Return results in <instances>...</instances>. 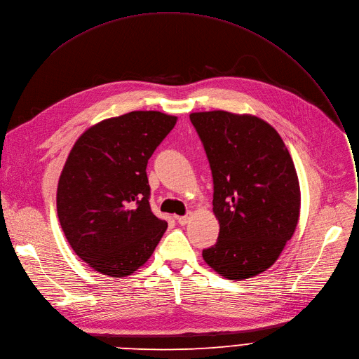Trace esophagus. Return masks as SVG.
<instances>
[{
	"label": "esophagus",
	"instance_id": "esophagus-1",
	"mask_svg": "<svg viewBox=\"0 0 359 359\" xmlns=\"http://www.w3.org/2000/svg\"><path fill=\"white\" fill-rule=\"evenodd\" d=\"M176 219H177L179 224H186V223L190 220V215H186V216H177Z\"/></svg>",
	"mask_w": 359,
	"mask_h": 359
}]
</instances>
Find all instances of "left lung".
Instances as JSON below:
<instances>
[{"instance_id": "left-lung-1", "label": "left lung", "mask_w": 359, "mask_h": 359, "mask_svg": "<svg viewBox=\"0 0 359 359\" xmlns=\"http://www.w3.org/2000/svg\"><path fill=\"white\" fill-rule=\"evenodd\" d=\"M213 177L220 229L205 262L242 280L271 268L297 229L298 175L276 130L255 116L222 110L191 113Z\"/></svg>"}]
</instances>
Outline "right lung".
Segmentation results:
<instances>
[{
	"label": "right lung",
	"instance_id": "obj_1",
	"mask_svg": "<svg viewBox=\"0 0 359 359\" xmlns=\"http://www.w3.org/2000/svg\"><path fill=\"white\" fill-rule=\"evenodd\" d=\"M177 117L132 111L90 127L76 142L57 189L61 229L94 271L123 278L154 252L168 222L150 208L147 161Z\"/></svg>",
	"mask_w": 359,
	"mask_h": 359
}]
</instances>
